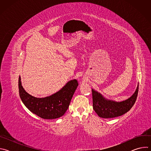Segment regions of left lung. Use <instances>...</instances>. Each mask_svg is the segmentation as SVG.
Returning <instances> with one entry per match:
<instances>
[{
    "instance_id": "left-lung-1",
    "label": "left lung",
    "mask_w": 151,
    "mask_h": 151,
    "mask_svg": "<svg viewBox=\"0 0 151 151\" xmlns=\"http://www.w3.org/2000/svg\"><path fill=\"white\" fill-rule=\"evenodd\" d=\"M139 91V85L134 93L128 99L117 102L107 100L103 96L92 89L93 109L99 116L103 118H112L121 116L128 111L134 104Z\"/></svg>"
}]
</instances>
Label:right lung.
<instances>
[{
  "mask_svg": "<svg viewBox=\"0 0 151 151\" xmlns=\"http://www.w3.org/2000/svg\"><path fill=\"white\" fill-rule=\"evenodd\" d=\"M78 86L76 79L71 80L56 93L44 98H36L24 90L20 76L18 79L19 94L23 103L32 113L46 119H56L65 114Z\"/></svg>",
  "mask_w": 151,
  "mask_h": 151,
  "instance_id": "1",
  "label": "right lung"
}]
</instances>
